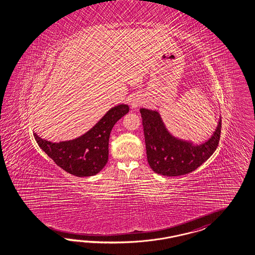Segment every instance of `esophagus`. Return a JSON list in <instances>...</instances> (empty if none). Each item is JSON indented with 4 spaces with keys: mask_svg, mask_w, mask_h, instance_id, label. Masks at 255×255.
<instances>
[{
    "mask_svg": "<svg viewBox=\"0 0 255 255\" xmlns=\"http://www.w3.org/2000/svg\"><path fill=\"white\" fill-rule=\"evenodd\" d=\"M130 104H131V106L133 109H136V108H138V107L141 105V99H140V97H132L131 99V101H130Z\"/></svg>",
    "mask_w": 255,
    "mask_h": 255,
    "instance_id": "34e87169",
    "label": "esophagus"
}]
</instances>
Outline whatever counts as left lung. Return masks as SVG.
Segmentation results:
<instances>
[{"mask_svg": "<svg viewBox=\"0 0 255 255\" xmlns=\"http://www.w3.org/2000/svg\"><path fill=\"white\" fill-rule=\"evenodd\" d=\"M148 164L158 174L178 176L195 171L216 150L220 141L222 119L206 143L194 146L172 137L157 111L141 109Z\"/></svg>", "mask_w": 255, "mask_h": 255, "instance_id": "left-lung-1", "label": "left lung"}]
</instances>
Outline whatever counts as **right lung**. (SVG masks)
Segmentation results:
<instances>
[{
  "mask_svg": "<svg viewBox=\"0 0 255 255\" xmlns=\"http://www.w3.org/2000/svg\"><path fill=\"white\" fill-rule=\"evenodd\" d=\"M129 112L127 105L112 108L97 125L83 136L58 144L34 134L41 149L56 165L79 177L92 176L100 172L109 159L110 131L118 121Z\"/></svg>",
  "mask_w": 255,
  "mask_h": 255,
  "instance_id": "right-lung-1",
  "label": "right lung"
}]
</instances>
